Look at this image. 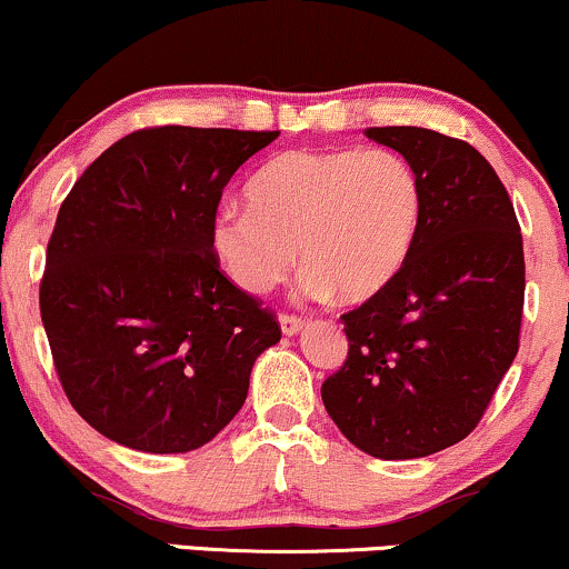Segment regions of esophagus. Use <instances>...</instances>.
<instances>
[{
	"label": "esophagus",
	"instance_id": "obj_1",
	"mask_svg": "<svg viewBox=\"0 0 569 569\" xmlns=\"http://www.w3.org/2000/svg\"><path fill=\"white\" fill-rule=\"evenodd\" d=\"M279 327H282V336L287 338L298 336V332L306 327V319L292 317V313H282V317H279Z\"/></svg>",
	"mask_w": 569,
	"mask_h": 569
}]
</instances>
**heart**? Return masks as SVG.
Wrapping results in <instances>:
<instances>
[{
  "label": "heart",
  "instance_id": "heart-1",
  "mask_svg": "<svg viewBox=\"0 0 569 569\" xmlns=\"http://www.w3.org/2000/svg\"><path fill=\"white\" fill-rule=\"evenodd\" d=\"M247 204L223 207L210 229L220 269L239 290L263 296L300 256L306 296L362 303L410 258L423 191L397 151H287L252 176Z\"/></svg>",
  "mask_w": 569,
  "mask_h": 569
}]
</instances>
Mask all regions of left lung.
<instances>
[{
    "label": "left lung",
    "instance_id": "8db88e82",
    "mask_svg": "<svg viewBox=\"0 0 569 569\" xmlns=\"http://www.w3.org/2000/svg\"><path fill=\"white\" fill-rule=\"evenodd\" d=\"M423 191L397 279L340 317L349 357L322 386L330 418L380 460L426 458L477 429L519 351L525 252L513 204L466 140L426 127H370Z\"/></svg>",
    "mask_w": 569,
    "mask_h": 569
}]
</instances>
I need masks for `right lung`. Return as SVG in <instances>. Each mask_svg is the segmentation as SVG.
<instances>
[{"label": "right lung", "mask_w": 569, "mask_h": 569, "mask_svg": "<svg viewBox=\"0 0 569 569\" xmlns=\"http://www.w3.org/2000/svg\"><path fill=\"white\" fill-rule=\"evenodd\" d=\"M279 132L149 127L106 149L60 204L39 290L73 410L111 442L170 456L242 410L279 343L273 313L233 287L210 244L220 193Z\"/></svg>", "instance_id": "1"}]
</instances>
